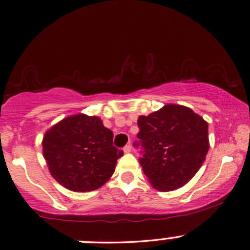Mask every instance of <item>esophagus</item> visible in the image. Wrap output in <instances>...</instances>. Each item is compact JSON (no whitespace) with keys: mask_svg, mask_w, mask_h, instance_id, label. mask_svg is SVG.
Returning <instances> with one entry per match:
<instances>
[{"mask_svg":"<svg viewBox=\"0 0 250 250\" xmlns=\"http://www.w3.org/2000/svg\"><path fill=\"white\" fill-rule=\"evenodd\" d=\"M130 151H131V146H129V144H128V146H125V148H123V152H125V154H129Z\"/></svg>","mask_w":250,"mask_h":250,"instance_id":"1","label":"esophagus"}]
</instances>
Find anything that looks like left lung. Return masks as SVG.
Wrapping results in <instances>:
<instances>
[{"mask_svg":"<svg viewBox=\"0 0 250 250\" xmlns=\"http://www.w3.org/2000/svg\"><path fill=\"white\" fill-rule=\"evenodd\" d=\"M137 125L143 148L140 164L152 188L169 192L188 184L209 149L205 120L191 108L170 104L138 116Z\"/></svg>","mask_w":250,"mask_h":250,"instance_id":"1","label":"left lung"}]
</instances>
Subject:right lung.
I'll return each instance as SVG.
<instances>
[{"mask_svg":"<svg viewBox=\"0 0 250 250\" xmlns=\"http://www.w3.org/2000/svg\"><path fill=\"white\" fill-rule=\"evenodd\" d=\"M43 155L51 176L74 192L101 188L113 176L122 150L113 146V131L98 116L76 114L46 130Z\"/></svg>","mask_w":250,"mask_h":250,"instance_id":"obj_1","label":"right lung"}]
</instances>
